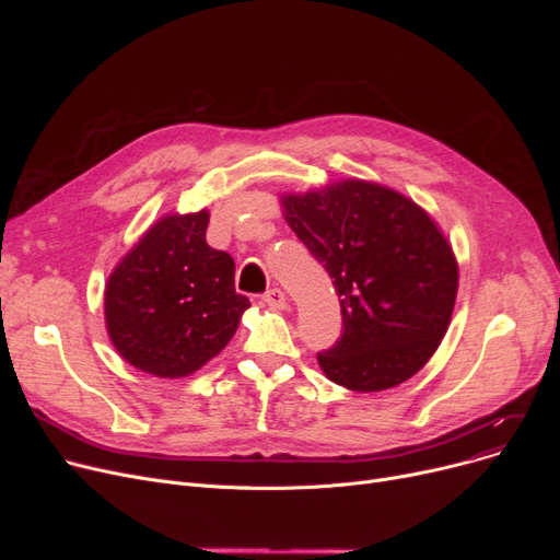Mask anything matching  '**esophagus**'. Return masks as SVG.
I'll return each instance as SVG.
<instances>
[{"label":"esophagus","instance_id":"esophagus-1","mask_svg":"<svg viewBox=\"0 0 560 560\" xmlns=\"http://www.w3.org/2000/svg\"><path fill=\"white\" fill-rule=\"evenodd\" d=\"M260 300H262V304H268L270 308H285L288 306V300L279 288H270Z\"/></svg>","mask_w":560,"mask_h":560}]
</instances>
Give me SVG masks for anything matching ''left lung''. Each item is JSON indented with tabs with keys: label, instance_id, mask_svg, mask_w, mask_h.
Segmentation results:
<instances>
[{
	"label": "left lung",
	"instance_id": "8db88e82",
	"mask_svg": "<svg viewBox=\"0 0 560 560\" xmlns=\"http://www.w3.org/2000/svg\"><path fill=\"white\" fill-rule=\"evenodd\" d=\"M281 206L340 298L342 334L317 354L322 372L357 393L420 372L447 334L458 290L454 249L429 213L361 179L283 195Z\"/></svg>",
	"mask_w": 560,
	"mask_h": 560
}]
</instances>
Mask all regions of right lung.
Instances as JSON below:
<instances>
[{"label":"right lung","mask_w":560,"mask_h":560,"mask_svg":"<svg viewBox=\"0 0 560 560\" xmlns=\"http://www.w3.org/2000/svg\"><path fill=\"white\" fill-rule=\"evenodd\" d=\"M206 226V209L161 218L106 281L113 347L159 378L188 376L218 357L249 308L233 288V258L209 247Z\"/></svg>","instance_id":"1"}]
</instances>
